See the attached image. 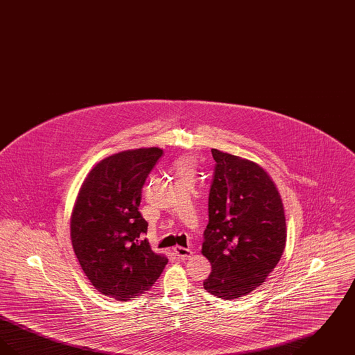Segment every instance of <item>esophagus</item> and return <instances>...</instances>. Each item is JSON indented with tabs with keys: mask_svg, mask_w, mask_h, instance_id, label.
Segmentation results:
<instances>
[{
	"mask_svg": "<svg viewBox=\"0 0 355 355\" xmlns=\"http://www.w3.org/2000/svg\"><path fill=\"white\" fill-rule=\"evenodd\" d=\"M174 253L177 254L180 258H189L193 255V252L190 249H186L182 246H175L174 248Z\"/></svg>",
	"mask_w": 355,
	"mask_h": 355,
	"instance_id": "obj_1",
	"label": "esophagus"
}]
</instances>
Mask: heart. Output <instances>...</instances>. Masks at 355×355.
Returning a JSON list of instances; mask_svg holds the SVG:
<instances>
[{"label": "heart", "mask_w": 355, "mask_h": 355, "mask_svg": "<svg viewBox=\"0 0 355 355\" xmlns=\"http://www.w3.org/2000/svg\"><path fill=\"white\" fill-rule=\"evenodd\" d=\"M193 168H194L193 161H191V159H187V158L180 159V161L177 162V165H175V170H177V173H178L180 175H190L191 171H193Z\"/></svg>", "instance_id": "obj_1"}]
</instances>
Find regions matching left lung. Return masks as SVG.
<instances>
[{"label": "left lung", "mask_w": 355, "mask_h": 355, "mask_svg": "<svg viewBox=\"0 0 355 355\" xmlns=\"http://www.w3.org/2000/svg\"><path fill=\"white\" fill-rule=\"evenodd\" d=\"M211 154L217 165L201 250L211 272L203 287L230 301L250 294L274 270L286 246V218L266 170L217 149Z\"/></svg>", "instance_id": "8db88e82"}]
</instances>
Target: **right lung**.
Returning <instances> with one entry per match:
<instances>
[{"mask_svg": "<svg viewBox=\"0 0 355 355\" xmlns=\"http://www.w3.org/2000/svg\"><path fill=\"white\" fill-rule=\"evenodd\" d=\"M162 155L159 148L125 150L87 173L70 216L73 250L86 277L103 295L129 301L148 291L168 263L142 236L141 189Z\"/></svg>", "mask_w": 355, "mask_h": 355, "instance_id": "right-lung-1", "label": "right lung"}]
</instances>
